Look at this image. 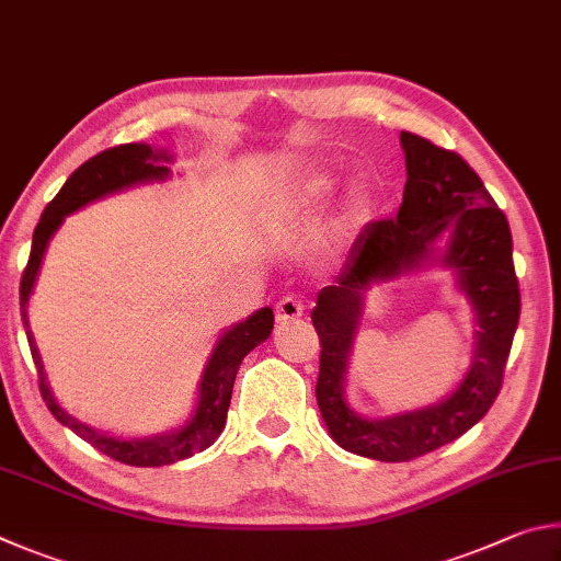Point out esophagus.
<instances>
[{"instance_id": "obj_1", "label": "esophagus", "mask_w": 561, "mask_h": 561, "mask_svg": "<svg viewBox=\"0 0 561 561\" xmlns=\"http://www.w3.org/2000/svg\"><path fill=\"white\" fill-rule=\"evenodd\" d=\"M302 310H306V306L298 298H283L278 306H275V318H278L280 325H286V322H296L302 318Z\"/></svg>"}]
</instances>
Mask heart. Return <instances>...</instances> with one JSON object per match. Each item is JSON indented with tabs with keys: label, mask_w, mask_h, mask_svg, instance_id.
Masks as SVG:
<instances>
[{
	"label": "heart",
	"mask_w": 561,
	"mask_h": 561,
	"mask_svg": "<svg viewBox=\"0 0 561 561\" xmlns=\"http://www.w3.org/2000/svg\"><path fill=\"white\" fill-rule=\"evenodd\" d=\"M332 190H335V176H332V172L310 170L293 182V186L286 192V199H283L280 211L286 219H302V216L312 214L318 206L325 204ZM365 211H367V196L362 192H355L350 196L345 216H342V221L337 224V236H335L337 243L347 239L350 229L362 219V214Z\"/></svg>",
	"instance_id": "obj_1"
}]
</instances>
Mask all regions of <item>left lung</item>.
I'll use <instances>...</instances> for the list:
<instances>
[{
  "instance_id": "8db88e82",
  "label": "left lung",
  "mask_w": 561,
  "mask_h": 561,
  "mask_svg": "<svg viewBox=\"0 0 561 561\" xmlns=\"http://www.w3.org/2000/svg\"><path fill=\"white\" fill-rule=\"evenodd\" d=\"M407 157L404 202L394 219L359 233L335 286L318 293L312 325L320 335L318 407L335 444L350 454L401 463L450 444L473 428L503 387L519 320L513 236L480 176L463 157L414 133H401ZM440 264L454 270L477 318V347L459 387L436 405L367 420L344 397L346 367L364 293L379 282Z\"/></svg>"
}]
</instances>
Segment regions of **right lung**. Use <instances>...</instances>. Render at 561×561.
Wrapping results in <instances>:
<instances>
[{"mask_svg": "<svg viewBox=\"0 0 561 561\" xmlns=\"http://www.w3.org/2000/svg\"><path fill=\"white\" fill-rule=\"evenodd\" d=\"M167 162H172L170 152H154L150 145L130 142L111 147V150L95 154L78 167L61 186V192L54 196V202H48L42 219L36 224L32 239V255H28L26 271L22 275V288H19V296H22L19 298L22 300V322L26 330L28 347H32L34 365L38 369V389H42V397L48 411L56 416L58 424L71 428L76 436L88 440L93 448L103 450L105 456L135 468H160L176 463V460H184L199 454L204 448H209L214 440L221 436L226 424V411H229L231 404L236 371H239L243 357L249 355L253 347H259L261 342L271 337L273 310H255L253 316L236 322V325H231L219 340H216L211 355L206 359V367L202 371L199 397H196L194 414L186 419L180 428H172L167 431V434L157 436L123 438L83 424V421H78L58 404L51 387H48L46 381L44 359L38 355L34 332L28 328L26 308L36 286V275L38 268H42L48 241L54 239V233L58 231V226L64 224L66 216L83 209V206L91 202L103 199L107 194L130 190V186L137 184L164 182L167 176H170V167H167Z\"/></svg>", "mask_w": 561, "mask_h": 561, "instance_id": "obj_1", "label": "right lung"}]
</instances>
